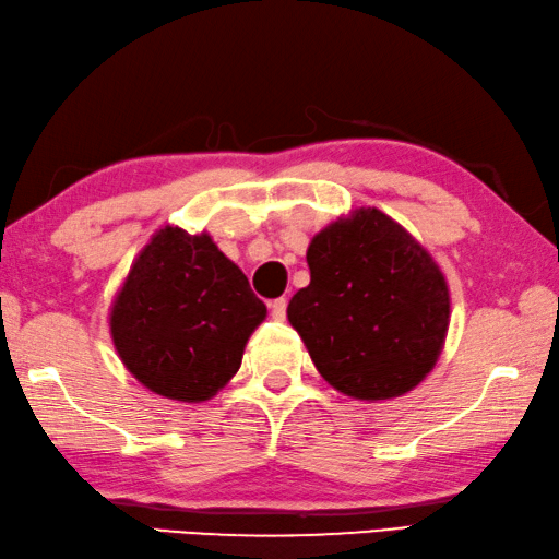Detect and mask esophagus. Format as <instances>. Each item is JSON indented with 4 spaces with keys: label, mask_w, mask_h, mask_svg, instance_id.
Segmentation results:
<instances>
[{
    "label": "esophagus",
    "mask_w": 559,
    "mask_h": 559,
    "mask_svg": "<svg viewBox=\"0 0 559 559\" xmlns=\"http://www.w3.org/2000/svg\"><path fill=\"white\" fill-rule=\"evenodd\" d=\"M286 308H288V300L286 298H276L271 302V318L273 320H283L286 318Z\"/></svg>",
    "instance_id": "1"
}]
</instances>
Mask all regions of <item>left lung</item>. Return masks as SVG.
I'll return each mask as SVG.
<instances>
[{"mask_svg": "<svg viewBox=\"0 0 559 559\" xmlns=\"http://www.w3.org/2000/svg\"><path fill=\"white\" fill-rule=\"evenodd\" d=\"M306 259L310 283L286 312L320 377L367 403L413 391L450 330V286L432 253L379 207H354L310 239Z\"/></svg>", "mask_w": 559, "mask_h": 559, "instance_id": "left-lung-1", "label": "left lung"}]
</instances>
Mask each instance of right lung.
I'll use <instances>...</instances> for the list:
<instances>
[{"instance_id":"add662e5","label":"right lung","mask_w":559,"mask_h":559,"mask_svg":"<svg viewBox=\"0 0 559 559\" xmlns=\"http://www.w3.org/2000/svg\"><path fill=\"white\" fill-rule=\"evenodd\" d=\"M266 306L205 229L166 225L136 253L109 306V334L141 385L178 403H205L241 367Z\"/></svg>"}]
</instances>
